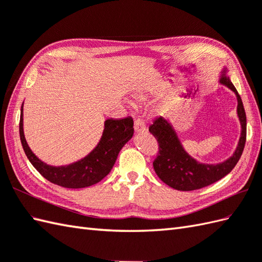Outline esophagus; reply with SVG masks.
<instances>
[{"label":"esophagus","instance_id":"1","mask_svg":"<svg viewBox=\"0 0 262 262\" xmlns=\"http://www.w3.org/2000/svg\"><path fill=\"white\" fill-rule=\"evenodd\" d=\"M134 128H135L136 133H143L146 130L145 123L142 119H136L135 124H134Z\"/></svg>","mask_w":262,"mask_h":262}]
</instances>
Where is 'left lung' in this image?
Returning <instances> with one entry per match:
<instances>
[{
	"mask_svg": "<svg viewBox=\"0 0 262 262\" xmlns=\"http://www.w3.org/2000/svg\"><path fill=\"white\" fill-rule=\"evenodd\" d=\"M227 74L228 69L223 68L219 81L234 93L238 100L236 114L241 125L238 146L232 156H230L228 160L216 164L200 163L188 155L184 149L178 134L168 119L161 116L149 126L150 134L157 139L160 146V154L153 162L154 169L164 183L175 190L194 191L214 183L232 171L240 160L246 144L247 117L241 97Z\"/></svg>",
	"mask_w": 262,
	"mask_h": 262,
	"instance_id": "1",
	"label": "left lung"
}]
</instances>
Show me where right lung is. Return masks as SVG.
Wrapping results in <instances>:
<instances>
[{
    "label": "right lung",
    "mask_w": 262,
    "mask_h": 262,
    "mask_svg": "<svg viewBox=\"0 0 262 262\" xmlns=\"http://www.w3.org/2000/svg\"><path fill=\"white\" fill-rule=\"evenodd\" d=\"M134 134L132 117L105 120L99 143L83 159L64 166H52L42 162L30 149L23 132V103L20 117V138L30 163L45 179L67 188H82L100 182L112 171L120 149Z\"/></svg>",
    "instance_id": "right-lung-1"
}]
</instances>
